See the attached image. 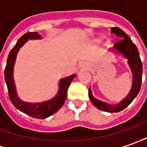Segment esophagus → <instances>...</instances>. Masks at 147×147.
<instances>
[{
  "instance_id": "esophagus-1",
  "label": "esophagus",
  "mask_w": 147,
  "mask_h": 147,
  "mask_svg": "<svg viewBox=\"0 0 147 147\" xmlns=\"http://www.w3.org/2000/svg\"><path fill=\"white\" fill-rule=\"evenodd\" d=\"M79 68H80V69H88V65L85 62H81V63H79Z\"/></svg>"
}]
</instances>
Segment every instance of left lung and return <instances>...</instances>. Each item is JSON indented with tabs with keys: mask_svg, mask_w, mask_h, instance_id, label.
I'll use <instances>...</instances> for the list:
<instances>
[{
	"mask_svg": "<svg viewBox=\"0 0 147 147\" xmlns=\"http://www.w3.org/2000/svg\"><path fill=\"white\" fill-rule=\"evenodd\" d=\"M111 33L115 34V35L120 37L121 39L118 41L113 48L109 49V51L121 55L125 59H127V63L132 73L131 89L128 95L122 100L115 105L104 102L102 100L95 98L92 95L91 88L88 91V96L92 105L100 110L108 113H117L127 107L134 100V99L136 97L137 95L138 94L142 84V65L138 50L135 44L132 42V40L130 39V38L118 27L111 28Z\"/></svg>",
	"mask_w": 147,
	"mask_h": 147,
	"instance_id": "8db88e82",
	"label": "left lung"
}]
</instances>
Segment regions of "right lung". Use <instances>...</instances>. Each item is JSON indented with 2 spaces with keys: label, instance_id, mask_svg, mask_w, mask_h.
I'll use <instances>...</instances> for the list:
<instances>
[{
  "label": "right lung",
  "instance_id": "1",
  "mask_svg": "<svg viewBox=\"0 0 147 147\" xmlns=\"http://www.w3.org/2000/svg\"><path fill=\"white\" fill-rule=\"evenodd\" d=\"M42 36L38 32H29L22 36L9 54V56L7 59L6 67L5 69V80L9 92V96L12 104L16 107V109H18L21 112L38 119H45L55 113L62 107V105L64 104V101L67 98V89L70 84L76 76V74H73L67 77L59 80L58 92L51 100L42 102L30 103L23 101L22 100L19 98L18 95L17 93L14 78H13V70H14L17 55L21 47H22L24 44L27 42L28 40L42 39Z\"/></svg>",
  "mask_w": 147,
  "mask_h": 147
}]
</instances>
